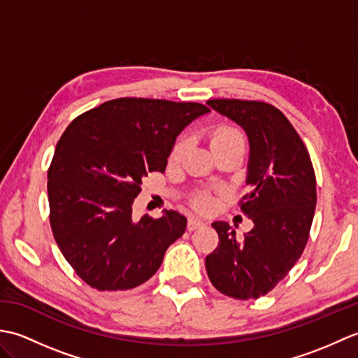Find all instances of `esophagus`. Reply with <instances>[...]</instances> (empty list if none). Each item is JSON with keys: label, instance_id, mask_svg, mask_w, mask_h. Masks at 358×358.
<instances>
[{"label": "esophagus", "instance_id": "obj_1", "mask_svg": "<svg viewBox=\"0 0 358 358\" xmlns=\"http://www.w3.org/2000/svg\"><path fill=\"white\" fill-rule=\"evenodd\" d=\"M204 223L201 222L200 218H189V222H187V229L189 231H195V229H199V227H201Z\"/></svg>", "mask_w": 358, "mask_h": 358}]
</instances>
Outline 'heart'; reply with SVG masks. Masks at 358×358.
<instances>
[{
    "label": "heart",
    "mask_w": 358,
    "mask_h": 358,
    "mask_svg": "<svg viewBox=\"0 0 358 358\" xmlns=\"http://www.w3.org/2000/svg\"><path fill=\"white\" fill-rule=\"evenodd\" d=\"M226 143H243L245 144V138H243V134L238 131V129H234V127H220L218 131L212 136V148L218 146V144H226ZM186 149V141L181 140L177 144H175V148L172 150V159H178L181 155H183V152ZM196 206L200 208H206L209 206V199L208 196H199V199L195 200Z\"/></svg>",
    "instance_id": "obj_1"
}]
</instances>
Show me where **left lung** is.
<instances>
[{"label":"left lung","instance_id":"obj_1","mask_svg":"<svg viewBox=\"0 0 358 358\" xmlns=\"http://www.w3.org/2000/svg\"><path fill=\"white\" fill-rule=\"evenodd\" d=\"M208 106L248 135L249 192L241 210L254 227L237 237L229 223H212L220 241L206 257V271L222 294L258 299L287 275L306 246L317 203L314 167L300 135L273 106L245 100Z\"/></svg>","mask_w":358,"mask_h":358}]
</instances>
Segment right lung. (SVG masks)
I'll list each match as a JSON object with an SVG mask.
<instances>
[{
	"label": "right lung",
	"mask_w": 358,
	"mask_h": 358,
	"mask_svg": "<svg viewBox=\"0 0 358 358\" xmlns=\"http://www.w3.org/2000/svg\"><path fill=\"white\" fill-rule=\"evenodd\" d=\"M209 109L199 103L117 98L83 113L59 138L48 172L50 226L78 277L98 291H127L158 271L187 218L132 217L149 172H164L183 129Z\"/></svg>",
	"instance_id": "add662e5"
}]
</instances>
